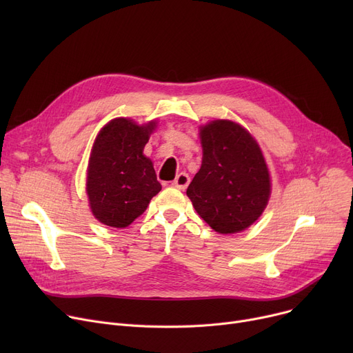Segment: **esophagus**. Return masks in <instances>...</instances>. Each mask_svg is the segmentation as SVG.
I'll list each match as a JSON object with an SVG mask.
<instances>
[{"instance_id":"obj_1","label":"esophagus","mask_w":353,"mask_h":353,"mask_svg":"<svg viewBox=\"0 0 353 353\" xmlns=\"http://www.w3.org/2000/svg\"><path fill=\"white\" fill-rule=\"evenodd\" d=\"M189 183H190L189 174L180 173V174H177L176 179L172 181V186L176 188V189H179V190H184V189H186V188L189 186Z\"/></svg>"}]
</instances>
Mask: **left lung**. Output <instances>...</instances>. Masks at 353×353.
I'll use <instances>...</instances> for the list:
<instances>
[{"label": "left lung", "mask_w": 353, "mask_h": 353, "mask_svg": "<svg viewBox=\"0 0 353 353\" xmlns=\"http://www.w3.org/2000/svg\"><path fill=\"white\" fill-rule=\"evenodd\" d=\"M203 159L188 188L199 216L221 234L248 229L270 197V176L261 147L230 120L200 127Z\"/></svg>", "instance_id": "left-lung-1"}]
</instances>
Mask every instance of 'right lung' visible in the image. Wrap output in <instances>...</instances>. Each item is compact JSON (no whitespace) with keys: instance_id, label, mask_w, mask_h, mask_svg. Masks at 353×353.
Segmentation results:
<instances>
[{"instance_id":"obj_1","label":"right lung","mask_w":353,"mask_h":353,"mask_svg":"<svg viewBox=\"0 0 353 353\" xmlns=\"http://www.w3.org/2000/svg\"><path fill=\"white\" fill-rule=\"evenodd\" d=\"M156 121L144 125L119 117L96 137L87 169L90 209L103 225L127 228L161 190L150 159L143 154Z\"/></svg>"}]
</instances>
